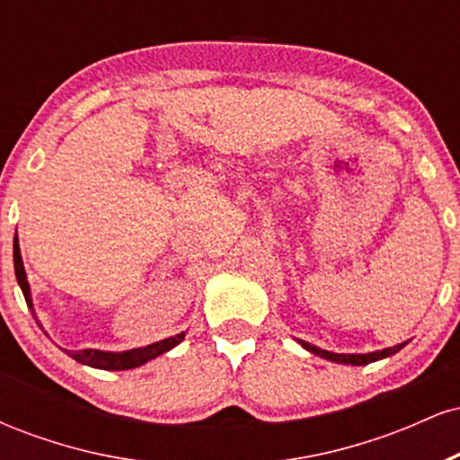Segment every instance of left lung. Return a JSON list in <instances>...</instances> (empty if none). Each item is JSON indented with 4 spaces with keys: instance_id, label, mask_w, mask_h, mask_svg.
Masks as SVG:
<instances>
[{
    "instance_id": "8db88e82",
    "label": "left lung",
    "mask_w": 460,
    "mask_h": 460,
    "mask_svg": "<svg viewBox=\"0 0 460 460\" xmlns=\"http://www.w3.org/2000/svg\"><path fill=\"white\" fill-rule=\"evenodd\" d=\"M298 344L303 348H307L309 352H314V355H318L322 358H329V361H335V363H346V366H367V363L372 361H378V358H385L389 355H395V352L400 350V348H404V344H398L394 348H385V350H376V352H367V355H337V352H329V350H322V348L309 344V341H303L298 340Z\"/></svg>"
}]
</instances>
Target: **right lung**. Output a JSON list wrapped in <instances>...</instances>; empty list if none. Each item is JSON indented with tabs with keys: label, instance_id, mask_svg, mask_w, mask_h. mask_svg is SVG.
I'll list each match as a JSON object with an SVG mask.
<instances>
[{
	"label": "right lung",
	"instance_id": "right-lung-1",
	"mask_svg": "<svg viewBox=\"0 0 460 460\" xmlns=\"http://www.w3.org/2000/svg\"><path fill=\"white\" fill-rule=\"evenodd\" d=\"M14 274H17V281L21 285V292H23L25 303L31 309V298H30V285L28 279H25V270H23V261H21V252H19V244L14 240ZM186 337V332H179L175 337H168V340L155 341V344L145 346V348H136V350H128V352H102V350H66L68 357H73L75 361L84 363V366L91 367H99V369H131L138 367L142 363L151 361V358L164 355L166 350L175 348L179 341Z\"/></svg>",
	"mask_w": 460,
	"mask_h": 460
}]
</instances>
